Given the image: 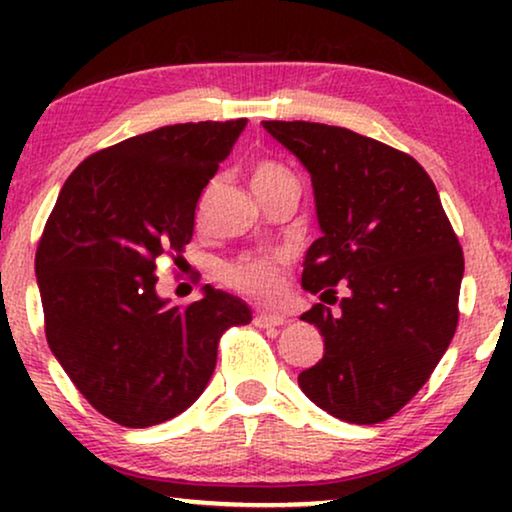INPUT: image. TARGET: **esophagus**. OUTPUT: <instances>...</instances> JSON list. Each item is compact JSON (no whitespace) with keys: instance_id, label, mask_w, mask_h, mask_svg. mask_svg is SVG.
<instances>
[{"instance_id":"1","label":"esophagus","mask_w":512,"mask_h":512,"mask_svg":"<svg viewBox=\"0 0 512 512\" xmlns=\"http://www.w3.org/2000/svg\"><path fill=\"white\" fill-rule=\"evenodd\" d=\"M284 317L282 314H275V312H258L254 317V324L261 326V328H270V326H282L284 324Z\"/></svg>"}]
</instances>
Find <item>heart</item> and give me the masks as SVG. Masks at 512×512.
Returning a JSON list of instances; mask_svg holds the SVG:
<instances>
[{"instance_id":"obj_1","label":"heart","mask_w":512,"mask_h":512,"mask_svg":"<svg viewBox=\"0 0 512 512\" xmlns=\"http://www.w3.org/2000/svg\"><path fill=\"white\" fill-rule=\"evenodd\" d=\"M256 193L268 191V188L293 181L291 172L272 160H261L251 174ZM289 265V254L286 251H247V254L223 263L219 275L228 286L235 291L251 296L256 300H272L277 298L284 289V270Z\"/></svg>"}]
</instances>
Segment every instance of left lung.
<instances>
[{
	"instance_id": "8db88e82",
	"label": "left lung",
	"mask_w": 512,
	"mask_h": 512,
	"mask_svg": "<svg viewBox=\"0 0 512 512\" xmlns=\"http://www.w3.org/2000/svg\"><path fill=\"white\" fill-rule=\"evenodd\" d=\"M263 128L312 177L321 237L307 249L303 289L341 305L331 313L317 303L300 317L324 335V359L298 375L300 389L342 422H384L424 387L457 331V235L408 153L338 125Z\"/></svg>"
}]
</instances>
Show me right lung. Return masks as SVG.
I'll return each instance as SVG.
<instances>
[{"instance_id":"obj_1","label":"right lung","mask_w":512,"mask_h":512,"mask_svg":"<svg viewBox=\"0 0 512 512\" xmlns=\"http://www.w3.org/2000/svg\"><path fill=\"white\" fill-rule=\"evenodd\" d=\"M244 128L177 123L97 151L48 216L34 258L48 347L111 422L146 429L191 408L223 331L251 321L244 300L209 284L186 307L156 291V261L191 242L202 188Z\"/></svg>"}]
</instances>
